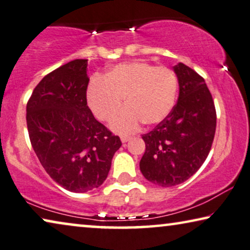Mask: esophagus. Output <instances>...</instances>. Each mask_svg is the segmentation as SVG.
<instances>
[{"label":"esophagus","mask_w":250,"mask_h":250,"mask_svg":"<svg viewBox=\"0 0 250 250\" xmlns=\"http://www.w3.org/2000/svg\"><path fill=\"white\" fill-rule=\"evenodd\" d=\"M130 138H131V137H129V136H121V142L126 143Z\"/></svg>","instance_id":"34e87169"}]
</instances>
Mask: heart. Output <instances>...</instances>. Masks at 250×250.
Masks as SVG:
<instances>
[{"mask_svg":"<svg viewBox=\"0 0 250 250\" xmlns=\"http://www.w3.org/2000/svg\"><path fill=\"white\" fill-rule=\"evenodd\" d=\"M178 93L177 76L171 69L144 61L114 65L103 78L95 77L87 89V101L94 114L107 121L121 107L124 110L111 120L110 126L118 133H130L142 122L160 124L171 113Z\"/></svg>","mask_w":250,"mask_h":250,"instance_id":"b5f03b06","label":"heart"}]
</instances>
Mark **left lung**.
Here are the masks:
<instances>
[{"label":"left lung","mask_w":250,"mask_h":250,"mask_svg":"<svg viewBox=\"0 0 250 250\" xmlns=\"http://www.w3.org/2000/svg\"><path fill=\"white\" fill-rule=\"evenodd\" d=\"M179 83L178 103L152 131L143 135L146 150L139 167L161 187L188 180L208 155L216 128V112L205 80L184 63L173 66Z\"/></svg>","instance_id":"left-lung-1"}]
</instances>
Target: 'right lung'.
<instances>
[{"label":"right lung","instance_id":"obj_1","mask_svg":"<svg viewBox=\"0 0 250 250\" xmlns=\"http://www.w3.org/2000/svg\"><path fill=\"white\" fill-rule=\"evenodd\" d=\"M87 60H73L48 73L27 103L28 133L38 160L72 192L100 187L122 145L87 105Z\"/></svg>","mask_w":250,"mask_h":250}]
</instances>
